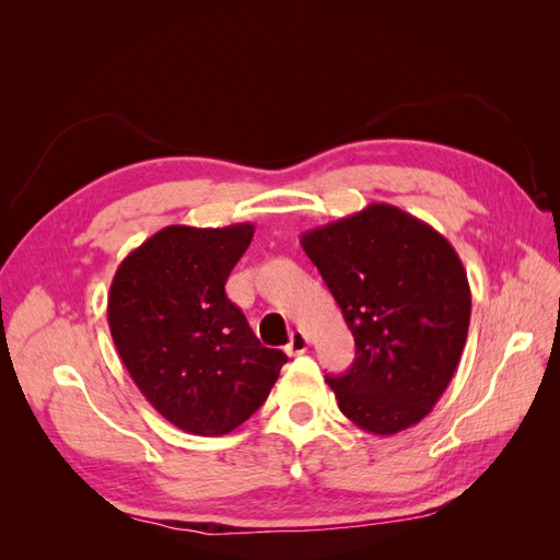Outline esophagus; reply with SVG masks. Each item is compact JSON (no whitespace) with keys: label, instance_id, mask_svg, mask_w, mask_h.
Segmentation results:
<instances>
[{"label":"esophagus","instance_id":"esophagus-1","mask_svg":"<svg viewBox=\"0 0 560 560\" xmlns=\"http://www.w3.org/2000/svg\"><path fill=\"white\" fill-rule=\"evenodd\" d=\"M287 354H290V358H296V354H303L308 350V336L303 334V331H294L292 336H290V343H287Z\"/></svg>","mask_w":560,"mask_h":560}]
</instances>
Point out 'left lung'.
Returning <instances> with one entry per match:
<instances>
[{"label":"left lung","instance_id":"left-lung-1","mask_svg":"<svg viewBox=\"0 0 560 560\" xmlns=\"http://www.w3.org/2000/svg\"><path fill=\"white\" fill-rule=\"evenodd\" d=\"M301 245L358 346L346 374L327 376L338 409L381 436L416 425L444 395L467 341L471 294L453 245L385 202L306 231Z\"/></svg>","mask_w":560,"mask_h":560}]
</instances>
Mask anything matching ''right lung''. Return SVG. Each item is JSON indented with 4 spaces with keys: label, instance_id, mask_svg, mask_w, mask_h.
<instances>
[{
    "label": "right lung",
    "instance_id": "add662e5",
    "mask_svg": "<svg viewBox=\"0 0 560 560\" xmlns=\"http://www.w3.org/2000/svg\"><path fill=\"white\" fill-rule=\"evenodd\" d=\"M252 224L165 226L116 268L107 317L135 385L175 428L229 434L259 409L287 362L261 346L224 284Z\"/></svg>",
    "mask_w": 560,
    "mask_h": 560
}]
</instances>
